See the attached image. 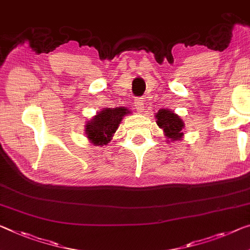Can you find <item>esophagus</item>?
I'll return each instance as SVG.
<instances>
[{
	"label": "esophagus",
	"mask_w": 250,
	"mask_h": 250,
	"mask_svg": "<svg viewBox=\"0 0 250 250\" xmlns=\"http://www.w3.org/2000/svg\"><path fill=\"white\" fill-rule=\"evenodd\" d=\"M135 109L137 112H143L144 110V102L142 101V98H136L135 99Z\"/></svg>",
	"instance_id": "34e87169"
}]
</instances>
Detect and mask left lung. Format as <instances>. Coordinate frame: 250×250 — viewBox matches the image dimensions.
I'll return each mask as SVG.
<instances>
[{"label":"left lung","mask_w":250,"mask_h":250,"mask_svg":"<svg viewBox=\"0 0 250 250\" xmlns=\"http://www.w3.org/2000/svg\"><path fill=\"white\" fill-rule=\"evenodd\" d=\"M156 124L160 128L163 129L164 135L171 141H178L182 138V128L184 123L179 115L172 112L170 109H160L155 114Z\"/></svg>","instance_id":"left-lung-1"}]
</instances>
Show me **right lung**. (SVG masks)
<instances>
[{"mask_svg":"<svg viewBox=\"0 0 250 250\" xmlns=\"http://www.w3.org/2000/svg\"><path fill=\"white\" fill-rule=\"evenodd\" d=\"M128 114L129 110L125 107L104 108L86 124L87 138L96 146L107 145L120 126L123 117Z\"/></svg>","mask_w":250,"mask_h":250,"instance_id":"add662e5","label":"right lung"}]
</instances>
